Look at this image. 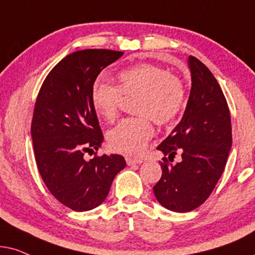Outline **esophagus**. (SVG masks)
<instances>
[{
	"label": "esophagus",
	"mask_w": 255,
	"mask_h": 255,
	"mask_svg": "<svg viewBox=\"0 0 255 255\" xmlns=\"http://www.w3.org/2000/svg\"><path fill=\"white\" fill-rule=\"evenodd\" d=\"M126 162H127L128 165H134V164H141L143 161H142L141 158H134L128 156V157H126Z\"/></svg>",
	"instance_id": "1"
}]
</instances>
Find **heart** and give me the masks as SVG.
<instances>
[{
	"instance_id": "heart-1",
	"label": "heart",
	"mask_w": 255,
	"mask_h": 255,
	"mask_svg": "<svg viewBox=\"0 0 255 255\" xmlns=\"http://www.w3.org/2000/svg\"><path fill=\"white\" fill-rule=\"evenodd\" d=\"M136 98L135 118L122 120L108 134V144L114 151L140 155L154 136V120L158 126H169L185 106V90L182 80L162 67L142 63L120 71L117 85L97 84L91 100L98 115L114 122L120 114L122 98Z\"/></svg>"
}]
</instances>
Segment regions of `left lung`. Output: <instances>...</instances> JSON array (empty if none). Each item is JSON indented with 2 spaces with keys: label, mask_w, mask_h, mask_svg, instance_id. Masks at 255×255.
Returning a JSON list of instances; mask_svg holds the SVG:
<instances>
[{
  "label": "left lung",
  "mask_w": 255,
  "mask_h": 255,
  "mask_svg": "<svg viewBox=\"0 0 255 255\" xmlns=\"http://www.w3.org/2000/svg\"><path fill=\"white\" fill-rule=\"evenodd\" d=\"M192 87L182 120L157 149L163 157L154 193L159 204L175 212L202 205L219 181L232 145L226 98L215 76L196 57H189ZM179 152L182 161L171 165Z\"/></svg>",
  "instance_id": "left-lung-1"
}]
</instances>
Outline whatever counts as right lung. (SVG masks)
<instances>
[{
  "instance_id": "right-lung-1",
  "label": "right lung",
  "mask_w": 255,
  "mask_h": 255,
  "mask_svg": "<svg viewBox=\"0 0 255 255\" xmlns=\"http://www.w3.org/2000/svg\"><path fill=\"white\" fill-rule=\"evenodd\" d=\"M124 54L87 49L69 54L50 71L37 96L31 122L36 164L49 191L73 211L103 203L112 182L126 167L121 155L98 156L103 131L91 94L97 77Z\"/></svg>"
}]
</instances>
